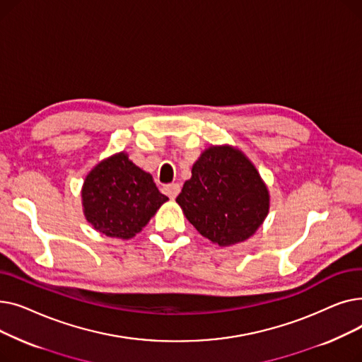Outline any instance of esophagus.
Wrapping results in <instances>:
<instances>
[{
	"label": "esophagus",
	"instance_id": "obj_1",
	"mask_svg": "<svg viewBox=\"0 0 362 362\" xmlns=\"http://www.w3.org/2000/svg\"><path fill=\"white\" fill-rule=\"evenodd\" d=\"M179 192H180V186L177 183H171V185L164 186V194L171 199H175L179 195Z\"/></svg>",
	"mask_w": 362,
	"mask_h": 362
}]
</instances>
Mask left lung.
<instances>
[{
	"instance_id": "left-lung-1",
	"label": "left lung",
	"mask_w": 362,
	"mask_h": 362,
	"mask_svg": "<svg viewBox=\"0 0 362 362\" xmlns=\"http://www.w3.org/2000/svg\"><path fill=\"white\" fill-rule=\"evenodd\" d=\"M208 240L232 246L250 239L270 211V192L257 167L232 145L208 146L176 198Z\"/></svg>"
}]
</instances>
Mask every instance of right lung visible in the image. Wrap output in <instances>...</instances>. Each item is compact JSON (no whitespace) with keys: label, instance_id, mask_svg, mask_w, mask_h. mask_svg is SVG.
I'll list each match as a JSON object with an SVG mask.
<instances>
[{"label":"right lung","instance_id":"add662e5","mask_svg":"<svg viewBox=\"0 0 362 362\" xmlns=\"http://www.w3.org/2000/svg\"><path fill=\"white\" fill-rule=\"evenodd\" d=\"M81 194L88 223L103 235L122 240L136 236L168 199L124 151L95 165Z\"/></svg>","mask_w":362,"mask_h":362}]
</instances>
